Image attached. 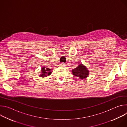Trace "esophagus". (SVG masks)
I'll return each instance as SVG.
<instances>
[{
	"label": "esophagus",
	"instance_id": "esophagus-1",
	"mask_svg": "<svg viewBox=\"0 0 127 127\" xmlns=\"http://www.w3.org/2000/svg\"><path fill=\"white\" fill-rule=\"evenodd\" d=\"M61 65L62 66H63V67H65V66H66V64H64V63H61Z\"/></svg>",
	"mask_w": 127,
	"mask_h": 127
}]
</instances>
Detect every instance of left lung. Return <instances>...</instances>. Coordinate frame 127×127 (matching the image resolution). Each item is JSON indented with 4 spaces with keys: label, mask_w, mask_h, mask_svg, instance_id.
Here are the masks:
<instances>
[{
    "label": "left lung",
    "mask_w": 127,
    "mask_h": 127,
    "mask_svg": "<svg viewBox=\"0 0 127 127\" xmlns=\"http://www.w3.org/2000/svg\"><path fill=\"white\" fill-rule=\"evenodd\" d=\"M72 74L79 77L81 79H84L88 77L89 74V71L87 67L82 64L78 65V66L72 70Z\"/></svg>",
    "instance_id": "left-lung-1"
}]
</instances>
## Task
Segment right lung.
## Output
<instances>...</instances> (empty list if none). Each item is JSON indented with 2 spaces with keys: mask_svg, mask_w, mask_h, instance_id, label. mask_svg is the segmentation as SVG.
<instances>
[{
  "mask_svg": "<svg viewBox=\"0 0 127 127\" xmlns=\"http://www.w3.org/2000/svg\"><path fill=\"white\" fill-rule=\"evenodd\" d=\"M52 69H49L45 66L43 67L41 70V73L39 76L40 77H45L48 76H49L52 73Z\"/></svg>",
  "mask_w": 127,
  "mask_h": 127,
  "instance_id": "1",
  "label": "right lung"
}]
</instances>
